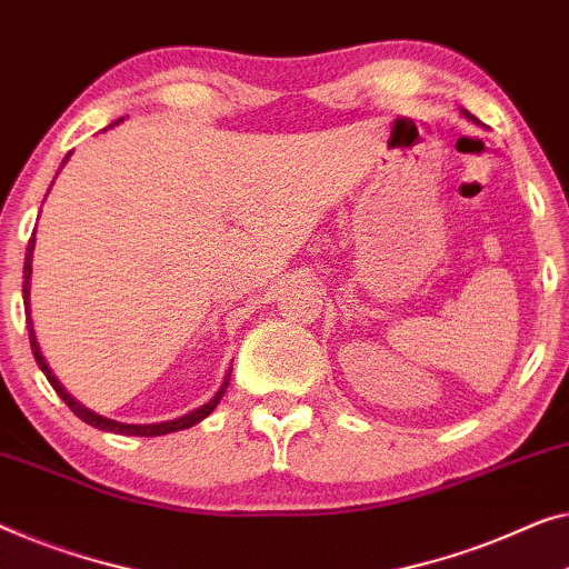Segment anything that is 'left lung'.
<instances>
[{
    "instance_id": "left-lung-1",
    "label": "left lung",
    "mask_w": 569,
    "mask_h": 569,
    "mask_svg": "<svg viewBox=\"0 0 569 569\" xmlns=\"http://www.w3.org/2000/svg\"><path fill=\"white\" fill-rule=\"evenodd\" d=\"M465 118H467V120H472V122H480V120H477V118H475V114H469L467 110H465Z\"/></svg>"
}]
</instances>
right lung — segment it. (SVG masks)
I'll use <instances>...</instances> for the list:
<instances>
[{"label": "right lung", "instance_id": "right-lung-1", "mask_svg": "<svg viewBox=\"0 0 569 569\" xmlns=\"http://www.w3.org/2000/svg\"><path fill=\"white\" fill-rule=\"evenodd\" d=\"M120 120H122V118H120ZM66 159H69V156H66ZM66 159H63V163H66ZM32 246H36V236L30 238V243H28V251H24V271H22V279H24V282H22V300H24V312H28V331H30V346H32V357H36L38 367L43 369V375L48 377V382L53 385L56 395H59V398L66 402V406H69V408L73 410V416L81 418V421L89 423V426L100 428V431L126 433V436H163V433H174V431H182V428H189V426L200 423L202 418H208V416L212 413V410H216V406H218V402H220V398H223V392H226V387H228L230 372L226 375V382H223V387H220V390L216 392V398H212L210 402H204L202 408L192 410V413H187V416H182V418H177V421H167V423H148V426H136V423H118V421H110V418H102V416L92 413V410H87L84 406H79V402L73 400L71 395L63 390L61 382L56 380L53 372H51V367L46 365L43 353H40V346H38V341H36V331H32V323H30V271H32V269H30V259H32Z\"/></svg>", "mask_w": 569, "mask_h": 569}]
</instances>
